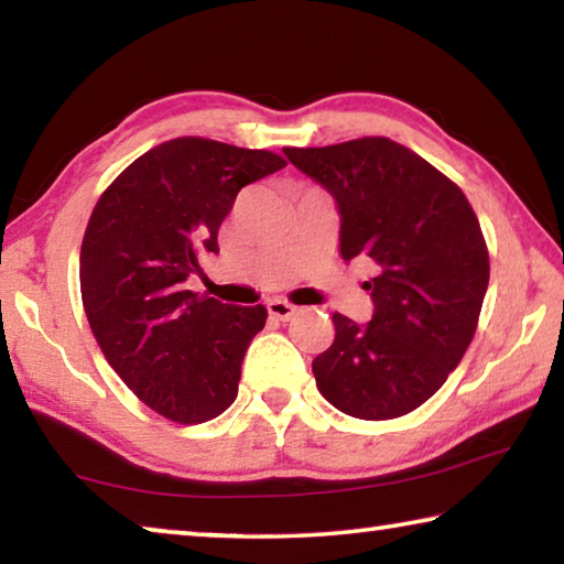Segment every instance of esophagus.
<instances>
[{"label":"esophagus","instance_id":"34e87169","mask_svg":"<svg viewBox=\"0 0 564 564\" xmlns=\"http://www.w3.org/2000/svg\"><path fill=\"white\" fill-rule=\"evenodd\" d=\"M265 308H269V316L275 321H291L295 316V305H291L289 301H281V299H273L265 303Z\"/></svg>","mask_w":564,"mask_h":564}]
</instances>
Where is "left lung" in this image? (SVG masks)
Returning a JSON list of instances; mask_svg holds the SVG:
<instances>
[{
  "label": "left lung",
  "mask_w": 564,
  "mask_h": 564,
  "mask_svg": "<svg viewBox=\"0 0 564 564\" xmlns=\"http://www.w3.org/2000/svg\"><path fill=\"white\" fill-rule=\"evenodd\" d=\"M283 154L336 198L343 261L376 263L366 283L373 318L358 326L333 313L336 338L313 360L321 395L360 420L405 415L475 336L490 281L480 221L460 186L386 137Z\"/></svg>",
  "instance_id": "1"
}]
</instances>
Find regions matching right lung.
Wrapping results in <instances>:
<instances>
[{
  "instance_id": "add662e5",
  "label": "right lung",
  "mask_w": 564,
  "mask_h": 564,
  "mask_svg": "<svg viewBox=\"0 0 564 564\" xmlns=\"http://www.w3.org/2000/svg\"><path fill=\"white\" fill-rule=\"evenodd\" d=\"M285 166L263 149L178 137L141 154L94 206L79 281L104 358L141 403L181 425L234 403L263 305H228L186 289L198 256L243 186Z\"/></svg>"
}]
</instances>
